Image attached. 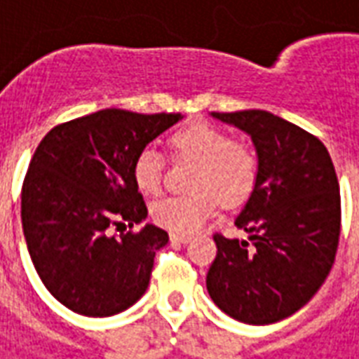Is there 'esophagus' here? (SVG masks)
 I'll use <instances>...</instances> for the list:
<instances>
[{"mask_svg":"<svg viewBox=\"0 0 359 359\" xmlns=\"http://www.w3.org/2000/svg\"><path fill=\"white\" fill-rule=\"evenodd\" d=\"M169 238H171V242H179V244H188V242H190V236L175 235V233H171V235H169Z\"/></svg>","mask_w":359,"mask_h":359,"instance_id":"1","label":"esophagus"}]
</instances>
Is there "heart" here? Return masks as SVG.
<instances>
[{
    "label": "heart",
    "mask_w": 359,
    "mask_h": 359,
    "mask_svg": "<svg viewBox=\"0 0 359 359\" xmlns=\"http://www.w3.org/2000/svg\"><path fill=\"white\" fill-rule=\"evenodd\" d=\"M169 151L175 160L196 163L191 175L190 196L163 197L152 205V219L160 227L191 235L201 227L216 208L235 207L250 196L259 175L255 149L244 141L231 140L224 130L210 124H191L177 130L169 137ZM135 188L145 196L162 190L163 156L156 149L145 147L132 162Z\"/></svg>",
    "instance_id": "obj_1"
}]
</instances>
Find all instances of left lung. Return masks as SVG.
Wrapping results in <instances>:
<instances>
[{"mask_svg":"<svg viewBox=\"0 0 359 359\" xmlns=\"http://www.w3.org/2000/svg\"><path fill=\"white\" fill-rule=\"evenodd\" d=\"M212 117L251 135L259 175L235 219L250 242L214 235L208 294L240 323H278L306 306L334 266L341 233L334 162L323 141L278 115L245 109Z\"/></svg>","mask_w":359,"mask_h":359,"instance_id":"left-lung-1","label":"left lung"}]
</instances>
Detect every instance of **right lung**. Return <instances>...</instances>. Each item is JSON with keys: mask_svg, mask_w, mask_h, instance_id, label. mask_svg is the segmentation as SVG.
I'll list each match as a JSON object with an SVG mask.
<instances>
[{"mask_svg": "<svg viewBox=\"0 0 359 359\" xmlns=\"http://www.w3.org/2000/svg\"><path fill=\"white\" fill-rule=\"evenodd\" d=\"M180 114L100 109L57 124L31 158L22 186V227L31 261L55 300L86 317H111L145 294L168 233L141 224L147 207L132 162Z\"/></svg>", "mask_w": 359, "mask_h": 359, "instance_id": "1", "label": "right lung"}]
</instances>
